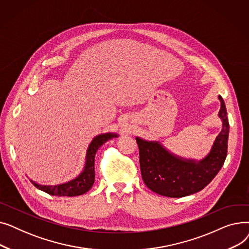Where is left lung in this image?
<instances>
[{
	"label": "left lung",
	"mask_w": 249,
	"mask_h": 249,
	"mask_svg": "<svg viewBox=\"0 0 249 249\" xmlns=\"http://www.w3.org/2000/svg\"><path fill=\"white\" fill-rule=\"evenodd\" d=\"M219 117L222 130L206 158L197 161L168 151L159 141L136 137L140 171L143 180L152 192L171 198H181L203 190L219 173L227 156L229 122L225 103L221 96Z\"/></svg>",
	"instance_id": "1"
}]
</instances>
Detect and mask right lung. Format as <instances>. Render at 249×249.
I'll list each match as a JSON object with an SVG mask.
<instances>
[{"mask_svg": "<svg viewBox=\"0 0 249 249\" xmlns=\"http://www.w3.org/2000/svg\"><path fill=\"white\" fill-rule=\"evenodd\" d=\"M117 136L118 135L115 133H105L96 136L91 140L87 150L85 167L74 179L57 186H42L36 184L31 179L30 181L38 190H41L51 196H58V197H75V196L87 193L93 187L95 181V156L98 149L105 142Z\"/></svg>", "mask_w": 249, "mask_h": 249, "instance_id": "add662e5", "label": "right lung"}]
</instances>
